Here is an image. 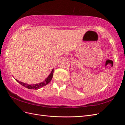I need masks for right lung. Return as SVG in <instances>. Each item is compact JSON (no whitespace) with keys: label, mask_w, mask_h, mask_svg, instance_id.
Returning <instances> with one entry per match:
<instances>
[{"label":"right lung","mask_w":125,"mask_h":125,"mask_svg":"<svg viewBox=\"0 0 125 125\" xmlns=\"http://www.w3.org/2000/svg\"><path fill=\"white\" fill-rule=\"evenodd\" d=\"M53 73H54V69H52L51 73L49 74V75L48 76V77L45 79V80L43 82H41V83H38V84H33V85H30L26 83H22L21 82L19 81L18 80H17V79H15V81L18 82L19 83H20L21 85H22L23 86H24L25 87H27V88L29 89H35V90H38L40 89L41 87H43L45 85H46L47 84H48L49 82L51 81L52 79V78L53 76Z\"/></svg>","instance_id":"obj_1"}]
</instances>
